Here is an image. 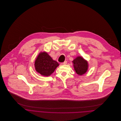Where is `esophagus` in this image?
<instances>
[{
    "instance_id": "34e87169",
    "label": "esophagus",
    "mask_w": 121,
    "mask_h": 121,
    "mask_svg": "<svg viewBox=\"0 0 121 121\" xmlns=\"http://www.w3.org/2000/svg\"><path fill=\"white\" fill-rule=\"evenodd\" d=\"M67 61H65L64 62H63L62 63H61V65H66V64H67Z\"/></svg>"
}]
</instances>
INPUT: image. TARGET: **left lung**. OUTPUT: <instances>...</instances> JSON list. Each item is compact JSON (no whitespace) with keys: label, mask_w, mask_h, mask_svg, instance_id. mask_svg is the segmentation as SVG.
I'll list each match as a JSON object with an SVG mask.
<instances>
[{"label":"left lung","mask_w":121,"mask_h":121,"mask_svg":"<svg viewBox=\"0 0 121 121\" xmlns=\"http://www.w3.org/2000/svg\"><path fill=\"white\" fill-rule=\"evenodd\" d=\"M73 68L77 74L80 75L85 73L88 69V62L81 56H78L72 61Z\"/></svg>","instance_id":"8db88e82"}]
</instances>
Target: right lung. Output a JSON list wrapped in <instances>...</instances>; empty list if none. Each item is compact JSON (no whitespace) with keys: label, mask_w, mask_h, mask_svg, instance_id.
I'll list each match as a JSON object with an SVG mask.
<instances>
[{"label":"right lung","mask_w":121,"mask_h":121,"mask_svg":"<svg viewBox=\"0 0 121 121\" xmlns=\"http://www.w3.org/2000/svg\"><path fill=\"white\" fill-rule=\"evenodd\" d=\"M36 71L44 76H50L59 66V63L46 52H40L35 60Z\"/></svg>","instance_id":"right-lung-1"}]
</instances>
